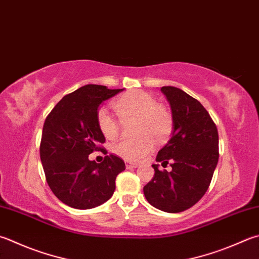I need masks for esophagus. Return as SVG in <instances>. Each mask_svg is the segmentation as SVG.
<instances>
[{"mask_svg": "<svg viewBox=\"0 0 259 259\" xmlns=\"http://www.w3.org/2000/svg\"><path fill=\"white\" fill-rule=\"evenodd\" d=\"M125 164H126V168L127 169H130V168H138L139 167V164L138 163H133V162H125Z\"/></svg>", "mask_w": 259, "mask_h": 259, "instance_id": "esophagus-1", "label": "esophagus"}]
</instances>
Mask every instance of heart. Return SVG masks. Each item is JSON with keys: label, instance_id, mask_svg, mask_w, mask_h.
Wrapping results in <instances>:
<instances>
[{"label": "heart", "instance_id": "b5f03b06", "mask_svg": "<svg viewBox=\"0 0 259 259\" xmlns=\"http://www.w3.org/2000/svg\"><path fill=\"white\" fill-rule=\"evenodd\" d=\"M114 109L125 121L136 118L135 140H120L113 145V152L127 161H141L154 149L155 140L163 142L172 131V115L167 107L158 104L149 92L133 90L126 92L114 102ZM97 123L101 134L108 140L118 136L119 125L105 108L97 115Z\"/></svg>", "mask_w": 259, "mask_h": 259}]
</instances>
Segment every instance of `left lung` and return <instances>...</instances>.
Segmentation results:
<instances>
[{
	"instance_id": "left-lung-1",
	"label": "left lung",
	"mask_w": 259,
	"mask_h": 259,
	"mask_svg": "<svg viewBox=\"0 0 259 259\" xmlns=\"http://www.w3.org/2000/svg\"><path fill=\"white\" fill-rule=\"evenodd\" d=\"M161 91L171 107L174 131L157 155V162L172 170L160 171L152 164L154 177L143 192L151 205L168 213H179L195 205L211 184L219 160V134L201 102L176 87Z\"/></svg>"
}]
</instances>
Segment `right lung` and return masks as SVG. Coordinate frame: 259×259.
Segmentation results:
<instances>
[{"mask_svg": "<svg viewBox=\"0 0 259 259\" xmlns=\"http://www.w3.org/2000/svg\"><path fill=\"white\" fill-rule=\"evenodd\" d=\"M124 89L87 84L57 102L44 123L40 160L46 180L54 195L73 208L99 206L113 196L117 175L125 163L115 154L101 163L89 160L105 143L97 123L102 102ZM107 153V152H106Z\"/></svg>", "mask_w": 259, "mask_h": 259, "instance_id": "obj_1", "label": "right lung"}]
</instances>
